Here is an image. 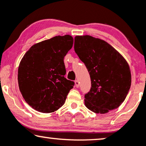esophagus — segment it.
<instances>
[{
    "mask_svg": "<svg viewBox=\"0 0 146 146\" xmlns=\"http://www.w3.org/2000/svg\"><path fill=\"white\" fill-rule=\"evenodd\" d=\"M79 82H78V80H76L75 81V86L76 87V88H78L79 87Z\"/></svg>",
    "mask_w": 146,
    "mask_h": 146,
    "instance_id": "1",
    "label": "esophagus"
}]
</instances>
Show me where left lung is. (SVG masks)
<instances>
[{"instance_id":"left-lung-1","label":"left lung","mask_w":146,"mask_h":146,"mask_svg":"<svg viewBox=\"0 0 146 146\" xmlns=\"http://www.w3.org/2000/svg\"><path fill=\"white\" fill-rule=\"evenodd\" d=\"M74 50L90 76L91 89L84 96L87 108L96 113L117 108L131 86L125 59L106 41L89 35L75 36Z\"/></svg>"}]
</instances>
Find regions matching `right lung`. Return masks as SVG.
Returning <instances> with one entry per match:
<instances>
[{
	"instance_id": "1",
	"label": "right lung",
	"mask_w": 146,
	"mask_h": 146,
	"mask_svg": "<svg viewBox=\"0 0 146 146\" xmlns=\"http://www.w3.org/2000/svg\"><path fill=\"white\" fill-rule=\"evenodd\" d=\"M70 35L56 36L32 46L18 70L20 91L28 104L42 113L64 104L74 82L64 77V58L73 45Z\"/></svg>"
}]
</instances>
